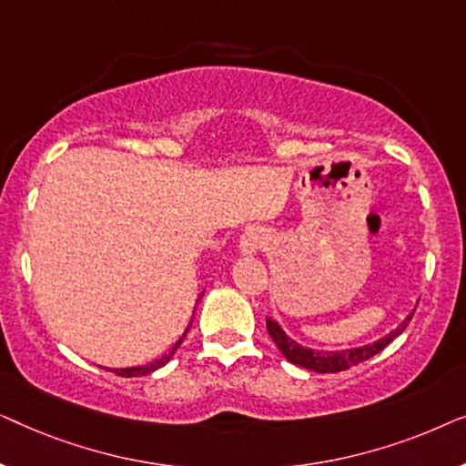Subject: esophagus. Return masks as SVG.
Segmentation results:
<instances>
[{
	"instance_id": "obj_1",
	"label": "esophagus",
	"mask_w": 466,
	"mask_h": 466,
	"mask_svg": "<svg viewBox=\"0 0 466 466\" xmlns=\"http://www.w3.org/2000/svg\"><path fill=\"white\" fill-rule=\"evenodd\" d=\"M265 241L267 238L260 228H248V231L241 233L239 238V250L244 254H254L265 246Z\"/></svg>"
}]
</instances>
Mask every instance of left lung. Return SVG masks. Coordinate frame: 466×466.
<instances>
[{"instance_id": "left-lung-1", "label": "left lung", "mask_w": 466, "mask_h": 466, "mask_svg": "<svg viewBox=\"0 0 466 466\" xmlns=\"http://www.w3.org/2000/svg\"><path fill=\"white\" fill-rule=\"evenodd\" d=\"M411 318H413V314L407 316V320L400 324L397 330H392L390 335L381 337L380 341L369 343V346L354 348V350H341V352H316V350L299 346V343L292 341L290 337L286 335L282 329H279V324L273 320H267V333L271 335V339L276 341L279 352H282L286 359L292 362V365H299V367L309 369V371H318V373H337V371H346V369L354 367V365H360V362H365L371 359V356L381 352L388 343L394 341L400 333H403Z\"/></svg>"}]
</instances>
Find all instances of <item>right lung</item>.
I'll list each match as a JSON object with an SVG mask.
<instances>
[{
	"label": "right lung",
	"mask_w": 466,
	"mask_h": 466,
	"mask_svg": "<svg viewBox=\"0 0 466 466\" xmlns=\"http://www.w3.org/2000/svg\"><path fill=\"white\" fill-rule=\"evenodd\" d=\"M199 299H201V297H199ZM188 329H190V327H188ZM188 329H187V333H188ZM187 333H184V335H187ZM184 335L174 343V346L169 348L167 354H163L161 359H157L155 362H150V365H144V367H129V369H114V371L110 369V371L120 375V378H137V375H148V373H152V371H157V369H161L163 365H167V362L171 360V356H174L177 346H180V343H182Z\"/></svg>",
	"instance_id": "1"
}]
</instances>
